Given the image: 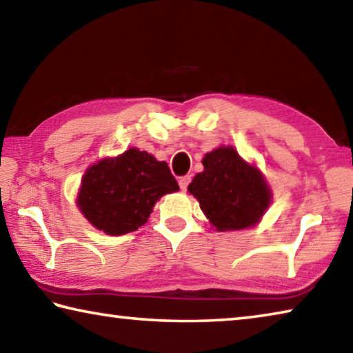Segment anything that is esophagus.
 <instances>
[{"label": "esophagus", "instance_id": "34e87169", "mask_svg": "<svg viewBox=\"0 0 353 353\" xmlns=\"http://www.w3.org/2000/svg\"><path fill=\"white\" fill-rule=\"evenodd\" d=\"M190 182H191V176H182V177H179V187H181V190H183V191L188 188Z\"/></svg>", "mask_w": 353, "mask_h": 353}]
</instances>
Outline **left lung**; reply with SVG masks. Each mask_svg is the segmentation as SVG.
Instances as JSON below:
<instances>
[{
    "instance_id": "8db88e82",
    "label": "left lung",
    "mask_w": 353,
    "mask_h": 353,
    "mask_svg": "<svg viewBox=\"0 0 353 353\" xmlns=\"http://www.w3.org/2000/svg\"><path fill=\"white\" fill-rule=\"evenodd\" d=\"M204 171L196 174L188 191L216 230H243L256 224L271 204V190L261 172L232 146L205 154Z\"/></svg>"
}]
</instances>
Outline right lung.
Returning <instances> with one entry per match:
<instances>
[{"mask_svg": "<svg viewBox=\"0 0 353 353\" xmlns=\"http://www.w3.org/2000/svg\"><path fill=\"white\" fill-rule=\"evenodd\" d=\"M177 190L168 163L130 148L118 157L99 160L85 171L77 207L97 229L124 235L146 223L163 194Z\"/></svg>", "mask_w": 353, "mask_h": 353, "instance_id": "right-lung-1", "label": "right lung"}]
</instances>
